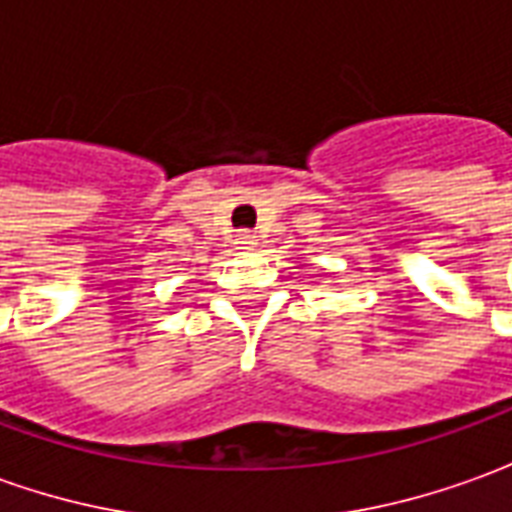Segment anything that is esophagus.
<instances>
[{
  "mask_svg": "<svg viewBox=\"0 0 512 512\" xmlns=\"http://www.w3.org/2000/svg\"><path fill=\"white\" fill-rule=\"evenodd\" d=\"M235 244H238V249H255L257 238L249 230H241V233L235 235Z\"/></svg>",
  "mask_w": 512,
  "mask_h": 512,
  "instance_id": "1",
  "label": "esophagus"
}]
</instances>
